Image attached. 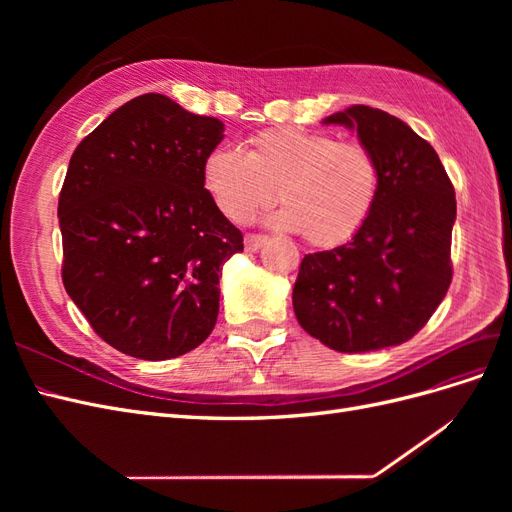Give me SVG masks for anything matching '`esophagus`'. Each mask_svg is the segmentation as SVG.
<instances>
[{
  "mask_svg": "<svg viewBox=\"0 0 512 512\" xmlns=\"http://www.w3.org/2000/svg\"><path fill=\"white\" fill-rule=\"evenodd\" d=\"M265 243H267L265 235H254V232H252V235H245V250L247 252H256Z\"/></svg>",
  "mask_w": 512,
  "mask_h": 512,
  "instance_id": "1",
  "label": "esophagus"
}]
</instances>
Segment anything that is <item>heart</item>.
Wrapping results in <instances>:
<instances>
[{
    "mask_svg": "<svg viewBox=\"0 0 512 512\" xmlns=\"http://www.w3.org/2000/svg\"><path fill=\"white\" fill-rule=\"evenodd\" d=\"M203 183L228 220L245 224L277 196L271 222L303 232L316 247L350 241L367 222L380 190V168L365 145L299 128L262 130L245 151L215 147L203 162Z\"/></svg>",
    "mask_w": 512,
    "mask_h": 512,
    "instance_id": "heart-1",
    "label": "heart"
}]
</instances>
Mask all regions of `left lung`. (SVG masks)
Wrapping results in <instances>:
<instances>
[{
	"instance_id": "left-lung-1",
	"label": "left lung",
	"mask_w": 512,
	"mask_h": 512,
	"mask_svg": "<svg viewBox=\"0 0 512 512\" xmlns=\"http://www.w3.org/2000/svg\"><path fill=\"white\" fill-rule=\"evenodd\" d=\"M322 123L356 130L378 162L380 190L348 243L303 258L294 316L337 352L399 346L425 327L453 280V183L436 149L380 108L354 104Z\"/></svg>"
}]
</instances>
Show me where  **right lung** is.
Returning <instances> with one entry per match:
<instances>
[{"label":"right lung","mask_w":512,"mask_h":512,"mask_svg":"<svg viewBox=\"0 0 512 512\" xmlns=\"http://www.w3.org/2000/svg\"><path fill=\"white\" fill-rule=\"evenodd\" d=\"M224 123L138 96L74 149L59 194L66 292L123 354L166 361L209 337L222 265L241 230L213 203L203 162Z\"/></svg>","instance_id":"obj_1"}]
</instances>
